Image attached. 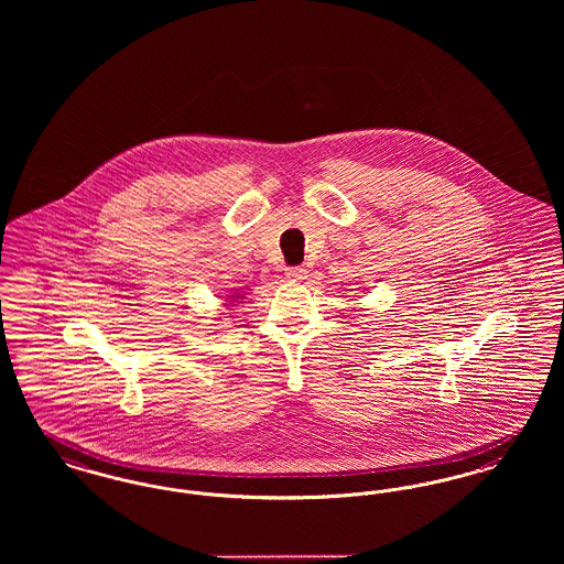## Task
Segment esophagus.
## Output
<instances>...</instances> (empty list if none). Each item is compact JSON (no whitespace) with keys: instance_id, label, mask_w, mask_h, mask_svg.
I'll use <instances>...</instances> for the list:
<instances>
[{"instance_id":"esophagus-1","label":"esophagus","mask_w":564,"mask_h":564,"mask_svg":"<svg viewBox=\"0 0 564 564\" xmlns=\"http://www.w3.org/2000/svg\"><path fill=\"white\" fill-rule=\"evenodd\" d=\"M286 278L293 282H301L307 278V269L305 268H289L286 269Z\"/></svg>"}]
</instances>
